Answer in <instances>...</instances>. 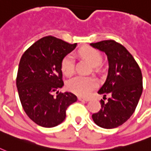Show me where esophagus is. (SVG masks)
<instances>
[{
	"label": "esophagus",
	"mask_w": 151,
	"mask_h": 151,
	"mask_svg": "<svg viewBox=\"0 0 151 151\" xmlns=\"http://www.w3.org/2000/svg\"><path fill=\"white\" fill-rule=\"evenodd\" d=\"M78 100H79V101H90V98H82V97H79Z\"/></svg>",
	"instance_id": "34e87169"
}]
</instances>
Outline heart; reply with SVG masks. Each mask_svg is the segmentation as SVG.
<instances>
[{
    "label": "heart",
    "instance_id": "heart-1",
    "mask_svg": "<svg viewBox=\"0 0 151 151\" xmlns=\"http://www.w3.org/2000/svg\"><path fill=\"white\" fill-rule=\"evenodd\" d=\"M81 57L90 61L93 66H98L102 61V56L98 50L93 48L86 47L80 50ZM61 71L65 76L70 77L74 73V58L72 54L65 56L61 62ZM98 86V81L92 77L77 76L70 79L67 83L68 89L80 96H87L93 90Z\"/></svg>",
    "mask_w": 151,
    "mask_h": 151
}]
</instances>
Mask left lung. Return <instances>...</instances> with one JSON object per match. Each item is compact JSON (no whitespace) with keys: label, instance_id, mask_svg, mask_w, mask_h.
I'll return each mask as SVG.
<instances>
[{"label":"left lung","instance_id":"left-lung-1","mask_svg":"<svg viewBox=\"0 0 151 151\" xmlns=\"http://www.w3.org/2000/svg\"><path fill=\"white\" fill-rule=\"evenodd\" d=\"M106 54L109 70L106 80L98 90L110 97L101 101V109L92 115L98 127L113 129L129 119L137 107L142 93V75L138 63L123 45L113 40L91 43Z\"/></svg>","mask_w":151,"mask_h":151}]
</instances>
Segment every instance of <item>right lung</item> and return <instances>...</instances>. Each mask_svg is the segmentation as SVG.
<instances>
[{
	"mask_svg": "<svg viewBox=\"0 0 151 151\" xmlns=\"http://www.w3.org/2000/svg\"><path fill=\"white\" fill-rule=\"evenodd\" d=\"M76 46V43L48 36L32 45L20 60L17 76L19 98L29 118L41 127L61 124L68 106L78 100L72 93L58 90L64 86L61 60Z\"/></svg>",
	"mask_w": 151,
	"mask_h": 151,
	"instance_id": "add662e5",
	"label": "right lung"
}]
</instances>
